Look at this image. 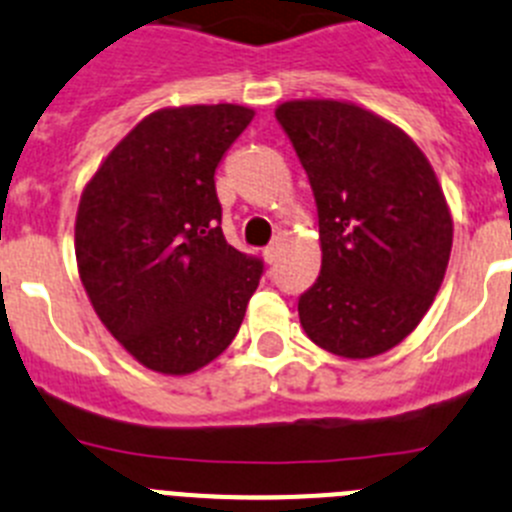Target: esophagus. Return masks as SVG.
<instances>
[{
	"label": "esophagus",
	"instance_id": "1",
	"mask_svg": "<svg viewBox=\"0 0 512 512\" xmlns=\"http://www.w3.org/2000/svg\"><path fill=\"white\" fill-rule=\"evenodd\" d=\"M280 250H283V242H280V239H275L273 245L265 247V262H270V265H273V262L280 257Z\"/></svg>",
	"mask_w": 512,
	"mask_h": 512
}]
</instances>
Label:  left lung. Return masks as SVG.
<instances>
[{
	"instance_id": "1",
	"label": "left lung",
	"mask_w": 512,
	"mask_h": 512,
	"mask_svg": "<svg viewBox=\"0 0 512 512\" xmlns=\"http://www.w3.org/2000/svg\"><path fill=\"white\" fill-rule=\"evenodd\" d=\"M319 209L321 273L298 298L313 344L339 357L388 352L426 316L451 252L449 206L421 147L349 101L275 109Z\"/></svg>"
}]
</instances>
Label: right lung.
<instances>
[{"mask_svg": "<svg viewBox=\"0 0 512 512\" xmlns=\"http://www.w3.org/2000/svg\"><path fill=\"white\" fill-rule=\"evenodd\" d=\"M255 112L196 104L147 114L86 183L76 262L91 306L132 357L191 375L237 336L262 260L227 245L214 173Z\"/></svg>", "mask_w": 512, "mask_h": 512, "instance_id": "add662e5", "label": "right lung"}]
</instances>
